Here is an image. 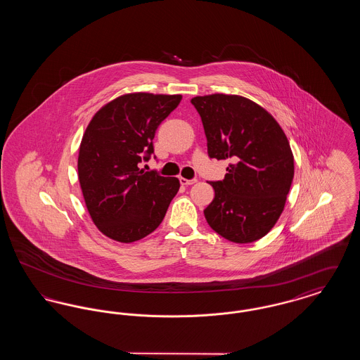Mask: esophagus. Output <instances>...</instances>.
Instances as JSON below:
<instances>
[{"label": "esophagus", "mask_w": 360, "mask_h": 360, "mask_svg": "<svg viewBox=\"0 0 360 360\" xmlns=\"http://www.w3.org/2000/svg\"><path fill=\"white\" fill-rule=\"evenodd\" d=\"M179 182H181V185H185V186H188V185H194L195 182H197V179L195 178H193V179H186V178H179Z\"/></svg>", "instance_id": "34e87169"}]
</instances>
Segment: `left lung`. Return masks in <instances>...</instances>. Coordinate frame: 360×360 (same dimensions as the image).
Here are the masks:
<instances>
[{
    "label": "left lung",
    "mask_w": 360,
    "mask_h": 360,
    "mask_svg": "<svg viewBox=\"0 0 360 360\" xmlns=\"http://www.w3.org/2000/svg\"><path fill=\"white\" fill-rule=\"evenodd\" d=\"M191 103L202 120L209 158L231 160L223 181L209 182L214 198L204 210L206 221L233 243L263 238L278 221L294 176L288 137L248 98L212 94Z\"/></svg>",
    "instance_id": "8db88e82"
}]
</instances>
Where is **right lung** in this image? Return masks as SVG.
<instances>
[{
    "instance_id": "right-lung-1",
    "label": "right lung",
    "mask_w": 360,
    "mask_h": 360,
    "mask_svg": "<svg viewBox=\"0 0 360 360\" xmlns=\"http://www.w3.org/2000/svg\"><path fill=\"white\" fill-rule=\"evenodd\" d=\"M182 96L125 94L101 108L86 128L78 178L93 223L121 243L143 239L160 225L179 181L144 172L155 134Z\"/></svg>"
}]
</instances>
